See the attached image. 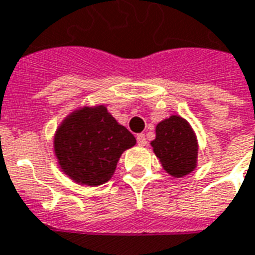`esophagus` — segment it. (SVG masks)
Masks as SVG:
<instances>
[{"mask_svg":"<svg viewBox=\"0 0 255 255\" xmlns=\"http://www.w3.org/2000/svg\"><path fill=\"white\" fill-rule=\"evenodd\" d=\"M146 137L145 134H137V143L139 146H145L146 145Z\"/></svg>","mask_w":255,"mask_h":255,"instance_id":"obj_1","label":"esophagus"}]
</instances>
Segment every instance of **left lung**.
<instances>
[{"instance_id": "1", "label": "left lung", "mask_w": 255, "mask_h": 255, "mask_svg": "<svg viewBox=\"0 0 255 255\" xmlns=\"http://www.w3.org/2000/svg\"><path fill=\"white\" fill-rule=\"evenodd\" d=\"M155 155L170 175L183 177L193 171L197 162L198 146L194 131L183 118L171 116L155 128L151 142Z\"/></svg>"}]
</instances>
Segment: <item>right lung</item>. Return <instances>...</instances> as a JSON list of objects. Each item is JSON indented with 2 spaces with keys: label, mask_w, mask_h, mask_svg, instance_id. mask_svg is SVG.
Returning <instances> with one entry per match:
<instances>
[{
  "label": "right lung",
  "mask_w": 255,
  "mask_h": 255,
  "mask_svg": "<svg viewBox=\"0 0 255 255\" xmlns=\"http://www.w3.org/2000/svg\"><path fill=\"white\" fill-rule=\"evenodd\" d=\"M135 138L120 125L105 106L84 108L69 116L54 138L61 169L73 181L89 186L108 182Z\"/></svg>",
  "instance_id": "right-lung-1"
}]
</instances>
